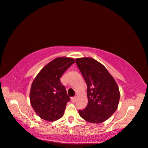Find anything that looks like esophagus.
<instances>
[{"label":"esophagus","instance_id":"34e87169","mask_svg":"<svg viewBox=\"0 0 148 148\" xmlns=\"http://www.w3.org/2000/svg\"><path fill=\"white\" fill-rule=\"evenodd\" d=\"M71 100H72V102H76V97H72V99H71Z\"/></svg>","mask_w":148,"mask_h":148}]
</instances>
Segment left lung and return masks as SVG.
<instances>
[{"mask_svg": "<svg viewBox=\"0 0 148 148\" xmlns=\"http://www.w3.org/2000/svg\"><path fill=\"white\" fill-rule=\"evenodd\" d=\"M76 63L87 84L88 103L79 110L87 121L100 123L108 119L118 107L120 93L115 80L107 69L91 58H76Z\"/></svg>", "mask_w": 148, "mask_h": 148, "instance_id": "left-lung-1", "label": "left lung"}]
</instances>
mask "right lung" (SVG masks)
Instances as JSON below:
<instances>
[{
	"instance_id": "add662e5",
	"label": "right lung",
	"mask_w": 148,
	"mask_h": 148,
	"mask_svg": "<svg viewBox=\"0 0 148 148\" xmlns=\"http://www.w3.org/2000/svg\"><path fill=\"white\" fill-rule=\"evenodd\" d=\"M74 63L72 58H56L36 76L29 97L33 109L41 119L53 121L63 116L70 98L60 82V77Z\"/></svg>"
}]
</instances>
